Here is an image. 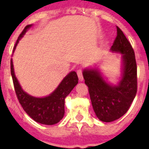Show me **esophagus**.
I'll return each instance as SVG.
<instances>
[{"label":"esophagus","instance_id":"34e87169","mask_svg":"<svg viewBox=\"0 0 149 149\" xmlns=\"http://www.w3.org/2000/svg\"><path fill=\"white\" fill-rule=\"evenodd\" d=\"M77 75H78V77H79V81H83L84 80V77H83V73H82L81 70H77Z\"/></svg>","mask_w":149,"mask_h":149}]
</instances>
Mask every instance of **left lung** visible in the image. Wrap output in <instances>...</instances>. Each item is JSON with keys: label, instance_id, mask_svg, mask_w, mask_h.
Wrapping results in <instances>:
<instances>
[{"label": "left lung", "instance_id": "obj_1", "mask_svg": "<svg viewBox=\"0 0 149 149\" xmlns=\"http://www.w3.org/2000/svg\"><path fill=\"white\" fill-rule=\"evenodd\" d=\"M117 32L110 50L113 53L121 54L120 77L118 83L111 84L97 65L83 70L93 111L98 119L104 122H111L122 117L137 93V65L134 50L118 27Z\"/></svg>", "mask_w": 149, "mask_h": 149}]
</instances>
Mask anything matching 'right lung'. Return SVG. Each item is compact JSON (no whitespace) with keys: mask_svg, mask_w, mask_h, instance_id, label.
<instances>
[{"mask_svg":"<svg viewBox=\"0 0 149 149\" xmlns=\"http://www.w3.org/2000/svg\"><path fill=\"white\" fill-rule=\"evenodd\" d=\"M32 24L27 25L17 38L14 48L15 52L19 41L23 38ZM10 73L12 77L15 93L24 111L35 121L42 125H52L57 124L63 119L65 113V99L72 89L78 84V77L75 71H71L65 76L56 90L49 95L36 97L25 92L20 85L15 76L12 58L10 59Z\"/></svg>","mask_w":149,"mask_h":149,"instance_id":"1","label":"right lung"}]
</instances>
